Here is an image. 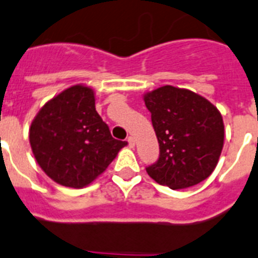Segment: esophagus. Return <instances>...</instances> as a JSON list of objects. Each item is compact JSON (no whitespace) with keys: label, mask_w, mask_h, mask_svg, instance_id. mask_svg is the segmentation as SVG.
I'll return each mask as SVG.
<instances>
[{"label":"esophagus","mask_w":258,"mask_h":258,"mask_svg":"<svg viewBox=\"0 0 258 258\" xmlns=\"http://www.w3.org/2000/svg\"><path fill=\"white\" fill-rule=\"evenodd\" d=\"M127 141H128V145L131 146V148H134L135 143H136V141H135V137H134V136H128V139H127Z\"/></svg>","instance_id":"esophagus-1"}]
</instances>
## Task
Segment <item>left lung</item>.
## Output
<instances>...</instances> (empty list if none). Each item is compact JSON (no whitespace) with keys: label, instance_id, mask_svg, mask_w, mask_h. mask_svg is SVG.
<instances>
[{"label":"left lung","instance_id":"left-lung-1","mask_svg":"<svg viewBox=\"0 0 258 258\" xmlns=\"http://www.w3.org/2000/svg\"><path fill=\"white\" fill-rule=\"evenodd\" d=\"M158 137L159 159L146 168L156 183L188 188L215 169L224 145L223 117L215 105L187 89L165 85L146 93Z\"/></svg>","mask_w":258,"mask_h":258}]
</instances>
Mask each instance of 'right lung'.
Instances as JSON below:
<instances>
[{
  "label": "right lung",
  "mask_w": 258,
  "mask_h": 258,
  "mask_svg": "<svg viewBox=\"0 0 258 258\" xmlns=\"http://www.w3.org/2000/svg\"><path fill=\"white\" fill-rule=\"evenodd\" d=\"M29 140L45 174L71 188L91 183L127 145L113 139L95 110L94 90L84 85L71 86L45 103L31 122Z\"/></svg>",
  "instance_id": "1"
}]
</instances>
